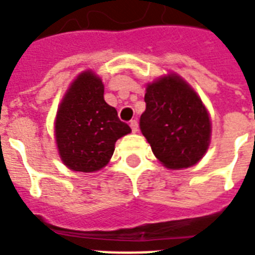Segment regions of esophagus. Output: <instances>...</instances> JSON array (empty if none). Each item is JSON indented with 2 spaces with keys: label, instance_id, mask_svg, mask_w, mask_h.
Returning <instances> with one entry per match:
<instances>
[{
  "label": "esophagus",
  "instance_id": "1",
  "mask_svg": "<svg viewBox=\"0 0 255 255\" xmlns=\"http://www.w3.org/2000/svg\"><path fill=\"white\" fill-rule=\"evenodd\" d=\"M129 127H131L132 132H137V129H139V123H137V120H131V122H129Z\"/></svg>",
  "mask_w": 255,
  "mask_h": 255
}]
</instances>
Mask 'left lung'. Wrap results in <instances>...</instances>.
<instances>
[{
  "label": "left lung",
  "instance_id": "8db88e82",
  "mask_svg": "<svg viewBox=\"0 0 255 255\" xmlns=\"http://www.w3.org/2000/svg\"><path fill=\"white\" fill-rule=\"evenodd\" d=\"M140 129L170 169L192 167L209 147L210 120L197 94L177 75L147 86Z\"/></svg>",
  "mask_w": 255,
  "mask_h": 255
}]
</instances>
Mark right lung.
I'll return each instance as SVG.
<instances>
[{"instance_id": "add662e5", "label": "right lung", "mask_w": 255, "mask_h": 255, "mask_svg": "<svg viewBox=\"0 0 255 255\" xmlns=\"http://www.w3.org/2000/svg\"><path fill=\"white\" fill-rule=\"evenodd\" d=\"M103 83L86 71L74 81L55 120L62 161L73 170L95 172L110 161L116 140L131 132L118 111L104 102Z\"/></svg>"}]
</instances>
